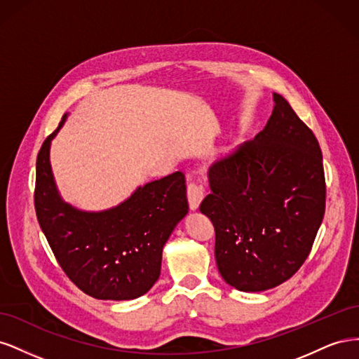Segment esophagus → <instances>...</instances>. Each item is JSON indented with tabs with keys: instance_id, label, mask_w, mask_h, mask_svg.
Returning <instances> with one entry per match:
<instances>
[{
	"instance_id": "34e87169",
	"label": "esophagus",
	"mask_w": 359,
	"mask_h": 359,
	"mask_svg": "<svg viewBox=\"0 0 359 359\" xmlns=\"http://www.w3.org/2000/svg\"><path fill=\"white\" fill-rule=\"evenodd\" d=\"M187 199H189L190 210L196 211L203 199V189L201 186H198V184H189Z\"/></svg>"
}]
</instances>
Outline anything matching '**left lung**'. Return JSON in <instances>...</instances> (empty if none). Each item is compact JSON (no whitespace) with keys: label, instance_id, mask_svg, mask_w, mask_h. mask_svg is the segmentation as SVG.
<instances>
[{"label":"left lung","instance_id":"obj_1","mask_svg":"<svg viewBox=\"0 0 359 359\" xmlns=\"http://www.w3.org/2000/svg\"><path fill=\"white\" fill-rule=\"evenodd\" d=\"M265 128L210 168L201 212L215 231L224 281L262 292L289 280L307 259L325 214V173L316 136L274 93Z\"/></svg>","mask_w":359,"mask_h":359}]
</instances>
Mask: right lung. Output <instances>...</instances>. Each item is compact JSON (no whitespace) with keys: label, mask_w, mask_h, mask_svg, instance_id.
Wrapping results in <instances>:
<instances>
[{"label":"right lung","mask_w":359,"mask_h":359,"mask_svg":"<svg viewBox=\"0 0 359 359\" xmlns=\"http://www.w3.org/2000/svg\"><path fill=\"white\" fill-rule=\"evenodd\" d=\"M67 119L43 142L36 165L37 220L64 273L86 295L127 301L142 297L160 277L163 247L187 215L181 172L139 186L103 211L64 202L50 168V144Z\"/></svg>","instance_id":"obj_1"}]
</instances>
